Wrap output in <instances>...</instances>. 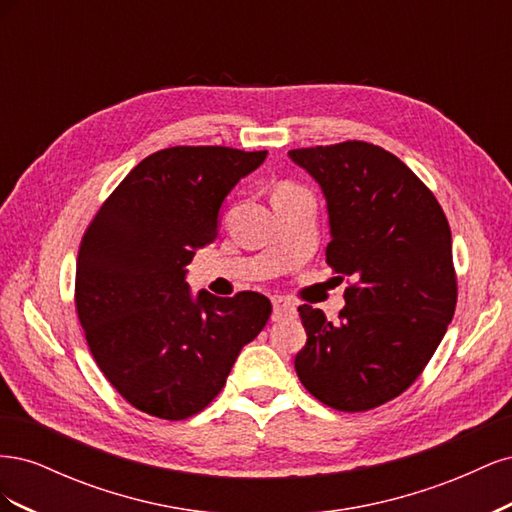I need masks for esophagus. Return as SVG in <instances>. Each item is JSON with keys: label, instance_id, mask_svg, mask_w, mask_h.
<instances>
[{"label": "esophagus", "instance_id": "obj_1", "mask_svg": "<svg viewBox=\"0 0 512 512\" xmlns=\"http://www.w3.org/2000/svg\"><path fill=\"white\" fill-rule=\"evenodd\" d=\"M275 322L280 320H290L297 318V305H294L290 299L286 297H273V316Z\"/></svg>", "mask_w": 512, "mask_h": 512}]
</instances>
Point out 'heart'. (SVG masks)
I'll use <instances>...</instances> for the list:
<instances>
[{"instance_id": "b5f03b06", "label": "heart", "mask_w": 512, "mask_h": 512, "mask_svg": "<svg viewBox=\"0 0 512 512\" xmlns=\"http://www.w3.org/2000/svg\"><path fill=\"white\" fill-rule=\"evenodd\" d=\"M299 190H301L299 185H294V183H282L280 188L275 190V194H282V192H299Z\"/></svg>"}]
</instances>
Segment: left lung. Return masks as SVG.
<instances>
[{"label":"left lung","mask_w":512,"mask_h":512,"mask_svg":"<svg viewBox=\"0 0 512 512\" xmlns=\"http://www.w3.org/2000/svg\"><path fill=\"white\" fill-rule=\"evenodd\" d=\"M288 156L327 196V265L354 280L339 324L299 307L307 342L294 369L324 406L378 408L423 374L453 320L451 226L427 185L374 143L344 141Z\"/></svg>","instance_id":"1"}]
</instances>
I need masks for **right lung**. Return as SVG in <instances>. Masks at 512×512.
I'll use <instances>...</instances> for the list:
<instances>
[{"label":"right lung","mask_w":512,"mask_h":512,"mask_svg":"<svg viewBox=\"0 0 512 512\" xmlns=\"http://www.w3.org/2000/svg\"><path fill=\"white\" fill-rule=\"evenodd\" d=\"M267 151L168 147L138 162L85 228L74 305L91 356L130 406L164 421L203 412L245 344L265 329L258 292L194 301L185 267L218 237L235 183Z\"/></svg>","instance_id":"right-lung-1"}]
</instances>
